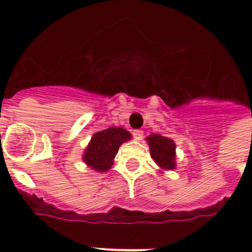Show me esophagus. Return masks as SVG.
I'll return each instance as SVG.
<instances>
[{
	"instance_id": "1",
	"label": "esophagus",
	"mask_w": 252,
	"mask_h": 252,
	"mask_svg": "<svg viewBox=\"0 0 252 252\" xmlns=\"http://www.w3.org/2000/svg\"><path fill=\"white\" fill-rule=\"evenodd\" d=\"M132 135H133V139H135V140H141L142 136H144V131L133 130Z\"/></svg>"
}]
</instances>
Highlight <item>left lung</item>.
<instances>
[{
	"label": "left lung",
	"instance_id": "1",
	"mask_svg": "<svg viewBox=\"0 0 252 252\" xmlns=\"http://www.w3.org/2000/svg\"><path fill=\"white\" fill-rule=\"evenodd\" d=\"M150 148V155L155 164L161 170H174L177 166V154H175V142L166 136L158 133H151L146 137Z\"/></svg>",
	"mask_w": 252,
	"mask_h": 252
}]
</instances>
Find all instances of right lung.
I'll use <instances>...</instances> for the list:
<instances>
[{
  "label": "right lung",
  "instance_id": "right-lung-1",
  "mask_svg": "<svg viewBox=\"0 0 252 252\" xmlns=\"http://www.w3.org/2000/svg\"><path fill=\"white\" fill-rule=\"evenodd\" d=\"M131 133L122 127H108L93 133L82 155L84 164L98 173H106L113 165V159L124 142L131 140Z\"/></svg>",
  "mask_w": 252,
  "mask_h": 252
}]
</instances>
